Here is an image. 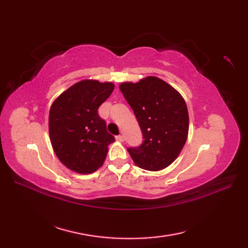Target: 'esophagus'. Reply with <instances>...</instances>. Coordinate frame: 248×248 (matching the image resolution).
<instances>
[{
    "mask_svg": "<svg viewBox=\"0 0 248 248\" xmlns=\"http://www.w3.org/2000/svg\"><path fill=\"white\" fill-rule=\"evenodd\" d=\"M116 140H119V141H123V140H124V138H123V136H117V137H116Z\"/></svg>",
    "mask_w": 248,
    "mask_h": 248,
    "instance_id": "1",
    "label": "esophagus"
}]
</instances>
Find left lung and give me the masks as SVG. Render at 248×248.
Listing matches in <instances>:
<instances>
[{"mask_svg": "<svg viewBox=\"0 0 248 248\" xmlns=\"http://www.w3.org/2000/svg\"><path fill=\"white\" fill-rule=\"evenodd\" d=\"M120 90L132 108L142 133L141 145L127 148L138 167L159 170L174 161L188 134V111L183 97L166 81L148 77Z\"/></svg>", "mask_w": 248, "mask_h": 248, "instance_id": "obj_1", "label": "left lung"}]
</instances>
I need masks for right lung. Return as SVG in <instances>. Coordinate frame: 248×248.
<instances>
[{"label": "right lung", "mask_w": 248, "mask_h": 248, "mask_svg": "<svg viewBox=\"0 0 248 248\" xmlns=\"http://www.w3.org/2000/svg\"><path fill=\"white\" fill-rule=\"evenodd\" d=\"M111 82L86 79L66 90L52 103L48 128L58 158L69 170L91 174L99 169L115 140L98 108L114 91Z\"/></svg>", "instance_id": "1"}]
</instances>
